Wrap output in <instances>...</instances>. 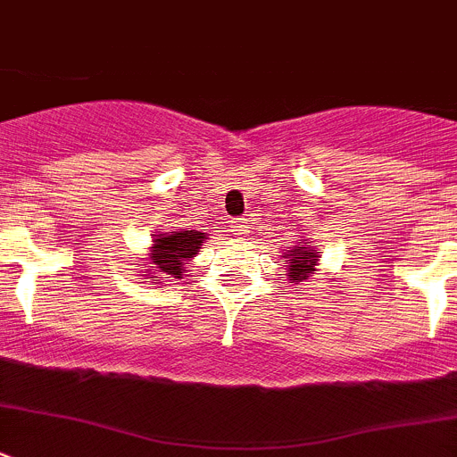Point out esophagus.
<instances>
[{
	"mask_svg": "<svg viewBox=\"0 0 457 457\" xmlns=\"http://www.w3.org/2000/svg\"><path fill=\"white\" fill-rule=\"evenodd\" d=\"M232 232H237L238 237H245V234H247V219L232 220Z\"/></svg>",
	"mask_w": 457,
	"mask_h": 457,
	"instance_id": "esophagus-1",
	"label": "esophagus"
}]
</instances>
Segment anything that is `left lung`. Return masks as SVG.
<instances>
[{"instance_id":"1","label":"left lung","mask_w":457,"mask_h":457,"mask_svg":"<svg viewBox=\"0 0 457 457\" xmlns=\"http://www.w3.org/2000/svg\"><path fill=\"white\" fill-rule=\"evenodd\" d=\"M299 241H305V238H299ZM283 259L287 261V278H290V283H299L317 272L321 254L314 245H292Z\"/></svg>"}]
</instances>
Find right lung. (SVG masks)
I'll return each mask as SVG.
<instances>
[{
  "instance_id": "add662e5",
  "label": "right lung",
  "mask_w": 457,
  "mask_h": 457,
  "mask_svg": "<svg viewBox=\"0 0 457 457\" xmlns=\"http://www.w3.org/2000/svg\"><path fill=\"white\" fill-rule=\"evenodd\" d=\"M205 238V232L189 228L174 229V232H156L152 238L147 259L143 263L147 270H140V272H145L140 277L149 278L154 286L170 281V278H183L185 263L198 254Z\"/></svg>"
}]
</instances>
